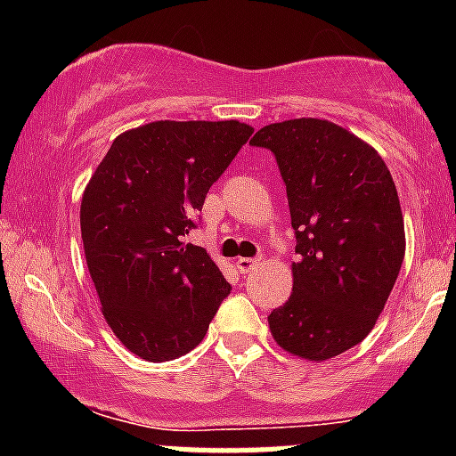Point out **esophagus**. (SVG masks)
Returning <instances> with one entry per match:
<instances>
[{
  "label": "esophagus",
  "mask_w": 456,
  "mask_h": 456,
  "mask_svg": "<svg viewBox=\"0 0 456 456\" xmlns=\"http://www.w3.org/2000/svg\"><path fill=\"white\" fill-rule=\"evenodd\" d=\"M256 265H257L256 257H238L236 260V269L240 271V273H249Z\"/></svg>",
  "instance_id": "34e87169"
}]
</instances>
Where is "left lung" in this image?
Listing matches in <instances>:
<instances>
[{
	"label": "left lung",
	"instance_id": "1",
	"mask_svg": "<svg viewBox=\"0 0 456 456\" xmlns=\"http://www.w3.org/2000/svg\"><path fill=\"white\" fill-rule=\"evenodd\" d=\"M251 145L278 160L300 256L291 297L269 315L271 335L302 360H330L370 333L402 269L393 176L369 142L322 118L271 123Z\"/></svg>",
	"mask_w": 456,
	"mask_h": 456
}]
</instances>
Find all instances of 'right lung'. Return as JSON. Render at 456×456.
<instances>
[{
  "label": "right lung",
  "instance_id": "1",
  "mask_svg": "<svg viewBox=\"0 0 456 456\" xmlns=\"http://www.w3.org/2000/svg\"><path fill=\"white\" fill-rule=\"evenodd\" d=\"M251 134L240 121L147 123L118 134L87 183V271L112 333L142 360L199 346L229 296L216 262L183 236Z\"/></svg>",
  "mask_w": 456,
  "mask_h": 456
}]
</instances>
